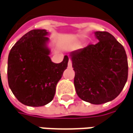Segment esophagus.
Listing matches in <instances>:
<instances>
[{
	"label": "esophagus",
	"instance_id": "34e87169",
	"mask_svg": "<svg viewBox=\"0 0 133 133\" xmlns=\"http://www.w3.org/2000/svg\"><path fill=\"white\" fill-rule=\"evenodd\" d=\"M72 60L70 59V60H69V61H68V67H72Z\"/></svg>",
	"mask_w": 133,
	"mask_h": 133
}]
</instances>
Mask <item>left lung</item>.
Masks as SVG:
<instances>
[{"label": "left lung", "instance_id": "8db88e82", "mask_svg": "<svg viewBox=\"0 0 133 133\" xmlns=\"http://www.w3.org/2000/svg\"><path fill=\"white\" fill-rule=\"evenodd\" d=\"M95 45L71 53L77 95L99 105L113 100L125 86L128 61L123 46L109 32L96 31Z\"/></svg>", "mask_w": 133, "mask_h": 133}]
</instances>
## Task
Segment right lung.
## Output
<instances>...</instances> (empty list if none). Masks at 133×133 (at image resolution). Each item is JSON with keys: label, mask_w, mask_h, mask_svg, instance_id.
<instances>
[{"label": "right lung", "mask_w": 133, "mask_h": 133, "mask_svg": "<svg viewBox=\"0 0 133 133\" xmlns=\"http://www.w3.org/2000/svg\"><path fill=\"white\" fill-rule=\"evenodd\" d=\"M47 34L41 29L28 32L12 46L8 57L9 86L17 99L28 106H43L53 99L69 61L66 55L61 63L51 62Z\"/></svg>", "instance_id": "right-lung-1"}]
</instances>
